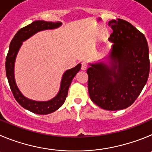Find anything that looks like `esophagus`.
I'll return each instance as SVG.
<instances>
[{"instance_id":"obj_1","label":"esophagus","mask_w":152,"mask_h":152,"mask_svg":"<svg viewBox=\"0 0 152 152\" xmlns=\"http://www.w3.org/2000/svg\"><path fill=\"white\" fill-rule=\"evenodd\" d=\"M87 68H88L87 64L85 63V62H83V63H82V66H81V69H83V70H86Z\"/></svg>"}]
</instances>
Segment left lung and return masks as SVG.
<instances>
[{
    "label": "left lung",
    "instance_id": "1",
    "mask_svg": "<svg viewBox=\"0 0 152 152\" xmlns=\"http://www.w3.org/2000/svg\"><path fill=\"white\" fill-rule=\"evenodd\" d=\"M113 28L109 55L88 64V93L91 100L110 111L124 110L134 103L148 78V46L144 35L125 20L109 22Z\"/></svg>",
    "mask_w": 152,
    "mask_h": 152
}]
</instances>
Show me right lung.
Here are the masks:
<instances>
[{
    "instance_id": "obj_1",
    "label": "right lung",
    "mask_w": 152,
    "mask_h": 152,
    "mask_svg": "<svg viewBox=\"0 0 152 152\" xmlns=\"http://www.w3.org/2000/svg\"><path fill=\"white\" fill-rule=\"evenodd\" d=\"M62 23L60 22H52L46 21H34L25 28H21L15 34L10 44L9 52L6 58V74L9 82L10 87L12 91L13 96L16 101L23 108L35 114L47 115L56 111L64 104L67 96L69 87L72 83V80L76 73L80 70L81 64H78L75 67L67 69L64 73L61 81L60 89L55 97L46 101H37L27 98L19 91L15 80L14 68L15 62L18 52L22 46L24 41L29 39L35 34L45 30L56 29L61 26Z\"/></svg>"
}]
</instances>
